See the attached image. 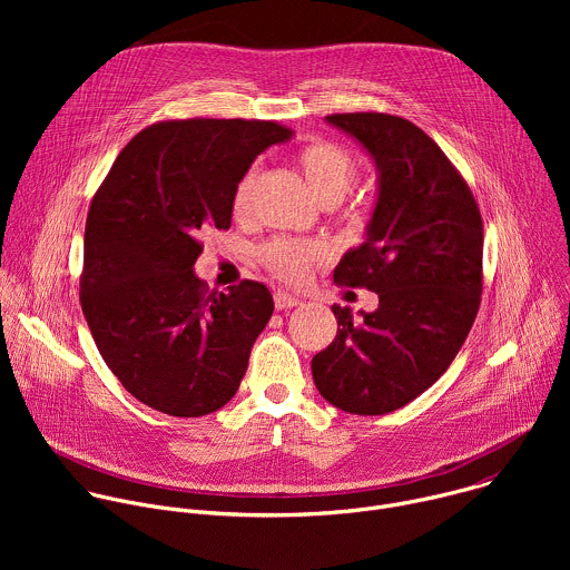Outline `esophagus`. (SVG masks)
<instances>
[{
  "label": "esophagus",
  "mask_w": 570,
  "mask_h": 570,
  "mask_svg": "<svg viewBox=\"0 0 570 570\" xmlns=\"http://www.w3.org/2000/svg\"><path fill=\"white\" fill-rule=\"evenodd\" d=\"M273 299H275V308H277V311H288V308H295V306L302 304L299 297L288 295V293H282V291H277V293L273 295Z\"/></svg>",
  "instance_id": "1"
}]
</instances>
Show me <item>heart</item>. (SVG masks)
Masks as SVG:
<instances>
[{
	"instance_id": "1",
	"label": "heart",
	"mask_w": 570,
	"mask_h": 570,
	"mask_svg": "<svg viewBox=\"0 0 570 570\" xmlns=\"http://www.w3.org/2000/svg\"><path fill=\"white\" fill-rule=\"evenodd\" d=\"M295 161L308 185L313 187L315 196L322 200V205L341 203L358 174V161L354 153L332 139H311L297 150ZM257 180V167L243 171V176L236 180L229 198V209L236 220L250 218ZM343 218L356 227H363L370 218V203L365 198H352L343 207ZM259 259L264 268L279 282L302 284L313 271V266L322 259V253L308 240L273 238L262 248Z\"/></svg>"
}]
</instances>
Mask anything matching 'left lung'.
Returning <instances> with one entry per match:
<instances>
[{
  "instance_id": "left-lung-1",
  "label": "left lung",
  "mask_w": 570,
  "mask_h": 570,
  "mask_svg": "<svg viewBox=\"0 0 570 570\" xmlns=\"http://www.w3.org/2000/svg\"><path fill=\"white\" fill-rule=\"evenodd\" d=\"M376 159L370 238L334 282L379 295L358 320L332 306L334 343L313 356L317 392L352 415H385L426 392L469 336L482 295V216L444 150L413 121L385 112L330 115Z\"/></svg>"
}]
</instances>
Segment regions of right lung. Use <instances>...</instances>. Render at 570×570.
I'll list each match as a JSON object with an SVG mask.
<instances>
[{
  "label": "right lung",
  "instance_id": "add662e5",
  "mask_svg": "<svg viewBox=\"0 0 570 570\" xmlns=\"http://www.w3.org/2000/svg\"><path fill=\"white\" fill-rule=\"evenodd\" d=\"M291 128L259 119H167L139 130L99 185L80 308L101 358L148 409L209 415L236 394L273 315L271 291L227 293L194 275L200 236L229 229L236 180Z\"/></svg>",
  "mask_w": 570,
  "mask_h": 570
}]
</instances>
